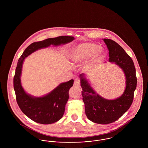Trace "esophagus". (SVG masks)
Instances as JSON below:
<instances>
[{
    "mask_svg": "<svg viewBox=\"0 0 148 148\" xmlns=\"http://www.w3.org/2000/svg\"><path fill=\"white\" fill-rule=\"evenodd\" d=\"M80 84V82L79 78H76L74 80V85L76 86H79Z\"/></svg>",
    "mask_w": 148,
    "mask_h": 148,
    "instance_id": "34e87169",
    "label": "esophagus"
}]
</instances>
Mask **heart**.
I'll return each instance as SVG.
<instances>
[{"label": "heart", "mask_w": 148, "mask_h": 148, "mask_svg": "<svg viewBox=\"0 0 148 148\" xmlns=\"http://www.w3.org/2000/svg\"><path fill=\"white\" fill-rule=\"evenodd\" d=\"M104 54V50L98 44L94 42H84L77 45L69 53L71 60L79 63L92 58L93 60L101 59Z\"/></svg>", "instance_id": "b5f03b06"}]
</instances>
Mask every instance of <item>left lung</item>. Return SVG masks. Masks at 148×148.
<instances>
[{
  "instance_id": "obj_1",
  "label": "left lung",
  "mask_w": 148,
  "mask_h": 148,
  "mask_svg": "<svg viewBox=\"0 0 148 148\" xmlns=\"http://www.w3.org/2000/svg\"><path fill=\"white\" fill-rule=\"evenodd\" d=\"M103 40L109 50V62L115 64L124 73L126 86L123 94L113 100L104 98L93 90L85 74H81L79 77L87 118L95 123L108 124L119 119L130 107L137 79L134 62L124 49L113 40L103 39Z\"/></svg>"
}]
</instances>
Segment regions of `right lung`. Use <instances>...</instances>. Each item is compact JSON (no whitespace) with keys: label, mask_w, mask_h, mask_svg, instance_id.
<instances>
[{"label":"right lung","mask_w":148,"mask_h":148,"mask_svg":"<svg viewBox=\"0 0 148 148\" xmlns=\"http://www.w3.org/2000/svg\"><path fill=\"white\" fill-rule=\"evenodd\" d=\"M74 40L73 36H60L31 44L20 57L15 69L13 79L14 91L17 103L22 112L36 123L49 124L56 123L63 116L65 105L69 99V90L73 85L74 80L62 83L51 92L40 97L27 93L21 84V71L25 58L38 50L58 46Z\"/></svg>","instance_id":"1"}]
</instances>
